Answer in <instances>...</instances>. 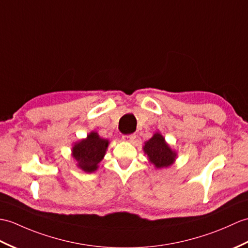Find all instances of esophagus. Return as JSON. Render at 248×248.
Masks as SVG:
<instances>
[{"instance_id":"34e87169","label":"esophagus","mask_w":248,"mask_h":248,"mask_svg":"<svg viewBox=\"0 0 248 248\" xmlns=\"http://www.w3.org/2000/svg\"><path fill=\"white\" fill-rule=\"evenodd\" d=\"M136 138L135 134H130V135H124L123 136V140L126 142H132Z\"/></svg>"}]
</instances>
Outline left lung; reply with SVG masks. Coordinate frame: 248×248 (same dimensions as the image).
<instances>
[{"mask_svg":"<svg viewBox=\"0 0 248 248\" xmlns=\"http://www.w3.org/2000/svg\"><path fill=\"white\" fill-rule=\"evenodd\" d=\"M143 151L147 154L149 162L153 164L157 169L167 168L171 166L176 158L175 151L172 150L166 142L164 136L158 132L145 142Z\"/></svg>","mask_w":248,"mask_h":248,"instance_id":"8db88e82","label":"left lung"}]
</instances>
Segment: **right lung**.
Returning <instances> with one entry per match:
<instances>
[{"mask_svg": "<svg viewBox=\"0 0 248 248\" xmlns=\"http://www.w3.org/2000/svg\"><path fill=\"white\" fill-rule=\"evenodd\" d=\"M108 146V140H103L97 132H91L88 137L75 143L72 155L78 168L92 173L98 169V164L105 157Z\"/></svg>", "mask_w": 248, "mask_h": 248, "instance_id": "add662e5", "label": "right lung"}]
</instances>
